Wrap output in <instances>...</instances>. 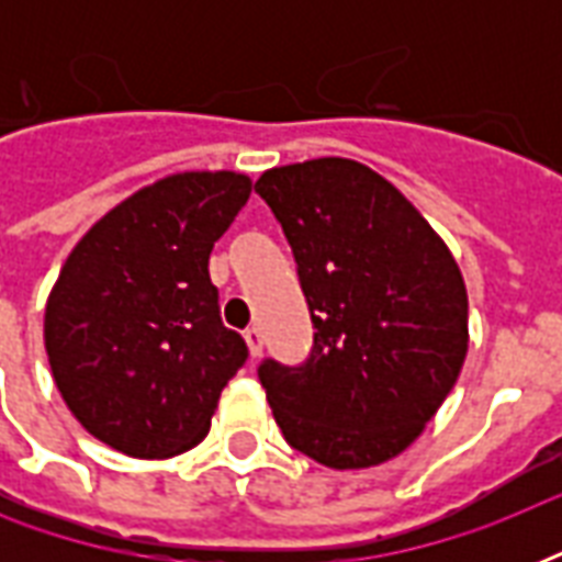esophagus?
<instances>
[{
  "mask_svg": "<svg viewBox=\"0 0 562 562\" xmlns=\"http://www.w3.org/2000/svg\"><path fill=\"white\" fill-rule=\"evenodd\" d=\"M245 344H247V352L250 356H262V333L256 329V326H250V329H245Z\"/></svg>",
  "mask_w": 562,
  "mask_h": 562,
  "instance_id": "1",
  "label": "esophagus"
}]
</instances>
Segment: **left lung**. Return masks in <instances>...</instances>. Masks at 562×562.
I'll return each mask as SVG.
<instances>
[{
	"mask_svg": "<svg viewBox=\"0 0 562 562\" xmlns=\"http://www.w3.org/2000/svg\"><path fill=\"white\" fill-rule=\"evenodd\" d=\"M256 192L285 229L315 324L303 368H259L277 426L329 470L391 461L423 435L470 350L452 250L391 180L347 157L268 169Z\"/></svg>",
	"mask_w": 562,
	"mask_h": 562,
	"instance_id": "left-lung-1",
	"label": "left lung"
}]
</instances>
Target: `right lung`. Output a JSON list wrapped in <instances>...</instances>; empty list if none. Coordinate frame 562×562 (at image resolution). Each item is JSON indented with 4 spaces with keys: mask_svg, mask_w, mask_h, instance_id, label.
Here are the masks:
<instances>
[{
    "mask_svg": "<svg viewBox=\"0 0 562 562\" xmlns=\"http://www.w3.org/2000/svg\"><path fill=\"white\" fill-rule=\"evenodd\" d=\"M250 189L241 171L166 175L66 256L43 315L48 368L72 417L110 449L162 461L210 431L247 359L221 324L210 254Z\"/></svg>",
    "mask_w": 562,
    "mask_h": 562,
    "instance_id": "1",
    "label": "right lung"
}]
</instances>
